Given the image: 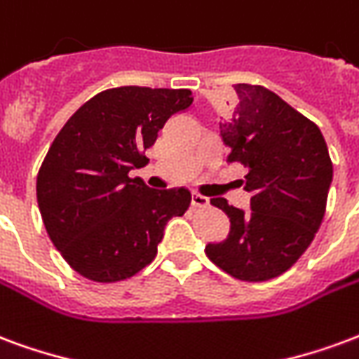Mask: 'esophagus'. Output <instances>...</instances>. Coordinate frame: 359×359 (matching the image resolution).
<instances>
[{"label": "esophagus", "mask_w": 359, "mask_h": 359, "mask_svg": "<svg viewBox=\"0 0 359 359\" xmlns=\"http://www.w3.org/2000/svg\"><path fill=\"white\" fill-rule=\"evenodd\" d=\"M191 206H195V208H206V206H208V198L195 193V195L191 197Z\"/></svg>", "instance_id": "34e87169"}]
</instances>
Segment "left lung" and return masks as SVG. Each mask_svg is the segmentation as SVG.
I'll return each mask as SVG.
<instances>
[{
    "mask_svg": "<svg viewBox=\"0 0 359 359\" xmlns=\"http://www.w3.org/2000/svg\"><path fill=\"white\" fill-rule=\"evenodd\" d=\"M233 118L219 124L227 162H241L250 210L226 198L229 235L206 245L212 262L241 281H268L297 264L323 222L333 162L319 128L264 86L235 83Z\"/></svg>",
    "mask_w": 359,
    "mask_h": 359,
    "instance_id": "obj_1",
    "label": "left lung"
}]
</instances>
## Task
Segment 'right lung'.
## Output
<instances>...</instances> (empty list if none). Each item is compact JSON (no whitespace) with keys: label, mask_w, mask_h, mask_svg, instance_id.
I'll return each instance as SVG.
<instances>
[{"label":"right lung","mask_w":359,"mask_h":359,"mask_svg":"<svg viewBox=\"0 0 359 359\" xmlns=\"http://www.w3.org/2000/svg\"><path fill=\"white\" fill-rule=\"evenodd\" d=\"M191 103V90L112 88L86 101L57 133L36 195L49 239L82 277H133L154 260L168 219L189 208V189H151L128 172L149 161L145 151L166 120Z\"/></svg>","instance_id":"right-lung-1"}]
</instances>
